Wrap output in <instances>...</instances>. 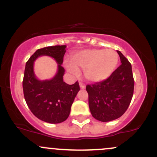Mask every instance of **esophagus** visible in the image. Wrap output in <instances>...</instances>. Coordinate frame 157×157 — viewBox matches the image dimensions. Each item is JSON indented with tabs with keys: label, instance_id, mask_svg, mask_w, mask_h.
Segmentation results:
<instances>
[{
	"label": "esophagus",
	"instance_id": "obj_1",
	"mask_svg": "<svg viewBox=\"0 0 157 157\" xmlns=\"http://www.w3.org/2000/svg\"><path fill=\"white\" fill-rule=\"evenodd\" d=\"M80 89H84L85 88H86V86H85V85L82 83V82H80Z\"/></svg>",
	"mask_w": 157,
	"mask_h": 157
}]
</instances>
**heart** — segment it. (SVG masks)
<instances>
[{"label":"heart","mask_w":157,"mask_h":157,"mask_svg":"<svg viewBox=\"0 0 157 157\" xmlns=\"http://www.w3.org/2000/svg\"><path fill=\"white\" fill-rule=\"evenodd\" d=\"M71 62H66V67L70 73L78 76V68L84 69V75L88 80L98 82L112 75L118 64L119 55L113 49H86L73 55Z\"/></svg>","instance_id":"heart-1"}]
</instances>
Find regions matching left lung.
<instances>
[{
  "mask_svg": "<svg viewBox=\"0 0 157 157\" xmlns=\"http://www.w3.org/2000/svg\"><path fill=\"white\" fill-rule=\"evenodd\" d=\"M121 65L106 80L86 86L89 105L94 118L101 122L118 119L128 109L134 89L132 68L120 51Z\"/></svg>",
  "mask_w": 157,
  "mask_h": 157,
  "instance_id": "8db88e82",
  "label": "left lung"
}]
</instances>
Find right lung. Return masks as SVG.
Segmentation results:
<instances>
[{
  "mask_svg": "<svg viewBox=\"0 0 157 157\" xmlns=\"http://www.w3.org/2000/svg\"><path fill=\"white\" fill-rule=\"evenodd\" d=\"M66 46H48L37 49L26 63L23 89L27 105L34 115L48 123L64 122L69 116L71 107L80 91L78 82L68 85L63 81V62ZM41 56L53 58L58 64V71L50 80H39L33 71V63Z\"/></svg>",
  "mask_w": 157,
  "mask_h": 157,
  "instance_id": "add662e5",
  "label": "right lung"
}]
</instances>
